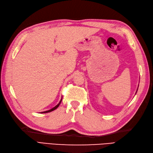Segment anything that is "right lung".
I'll use <instances>...</instances> for the list:
<instances>
[{
  "label": "right lung",
  "instance_id": "1",
  "mask_svg": "<svg viewBox=\"0 0 153 153\" xmlns=\"http://www.w3.org/2000/svg\"><path fill=\"white\" fill-rule=\"evenodd\" d=\"M62 99H61L60 100V101L59 102V103L58 104V105H56V106H55L54 108H53L52 109H51V110H47V111H45V112H42V113H47V112H52V111H53V110H54L55 109H56L58 106H59V105H60V103H61V101H62Z\"/></svg>",
  "mask_w": 153,
  "mask_h": 153
}]
</instances>
